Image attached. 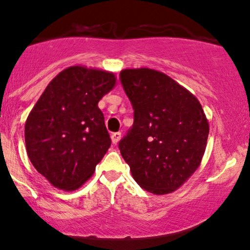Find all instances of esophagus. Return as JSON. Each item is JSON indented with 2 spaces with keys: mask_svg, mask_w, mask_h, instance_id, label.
<instances>
[{
  "mask_svg": "<svg viewBox=\"0 0 250 250\" xmlns=\"http://www.w3.org/2000/svg\"><path fill=\"white\" fill-rule=\"evenodd\" d=\"M120 139H121V133L120 132H116V133H112L111 134L112 144H115V145H116L118 141H120Z\"/></svg>",
  "mask_w": 250,
  "mask_h": 250,
  "instance_id": "34e87169",
  "label": "esophagus"
}]
</instances>
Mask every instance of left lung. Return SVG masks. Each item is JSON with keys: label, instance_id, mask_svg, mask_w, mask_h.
<instances>
[{"label": "left lung", "instance_id": "left-lung-1", "mask_svg": "<svg viewBox=\"0 0 250 250\" xmlns=\"http://www.w3.org/2000/svg\"><path fill=\"white\" fill-rule=\"evenodd\" d=\"M120 80L134 123L120 141L133 178L157 195L178 189L200 165L208 121L195 96L158 70L123 69Z\"/></svg>", "mask_w": 250, "mask_h": 250}]
</instances>
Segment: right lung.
<instances>
[{"label": "right lung", "mask_w": 250, "mask_h": 250, "mask_svg": "<svg viewBox=\"0 0 250 250\" xmlns=\"http://www.w3.org/2000/svg\"><path fill=\"white\" fill-rule=\"evenodd\" d=\"M105 70L73 65L56 75L25 125L27 156L54 187L75 190L93 175L111 145L98 102L114 88Z\"/></svg>", "instance_id": "add662e5"}]
</instances>
